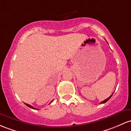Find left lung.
<instances>
[{
    "mask_svg": "<svg viewBox=\"0 0 131 131\" xmlns=\"http://www.w3.org/2000/svg\"><path fill=\"white\" fill-rule=\"evenodd\" d=\"M113 94H111V96H110V97H108V98H107V99H106V100H104V101H103L101 102V103H100V104H103V103H106V102H107V101H108V100H110V99L111 98V96H113Z\"/></svg>",
    "mask_w": 131,
    "mask_h": 131,
    "instance_id": "obj_1",
    "label": "left lung"
}]
</instances>
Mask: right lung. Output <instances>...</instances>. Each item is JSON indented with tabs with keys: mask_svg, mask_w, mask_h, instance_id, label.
<instances>
[{
	"mask_svg": "<svg viewBox=\"0 0 131 131\" xmlns=\"http://www.w3.org/2000/svg\"><path fill=\"white\" fill-rule=\"evenodd\" d=\"M51 103H50V104ZM25 105H27V106H28V107H30V108H31V109H34V110H38V109H37V108H35V107H33L32 106H31V105H30V104H27V103H25Z\"/></svg>",
	"mask_w": 131,
	"mask_h": 131,
	"instance_id": "obj_1",
	"label": "right lung"
}]
</instances>
